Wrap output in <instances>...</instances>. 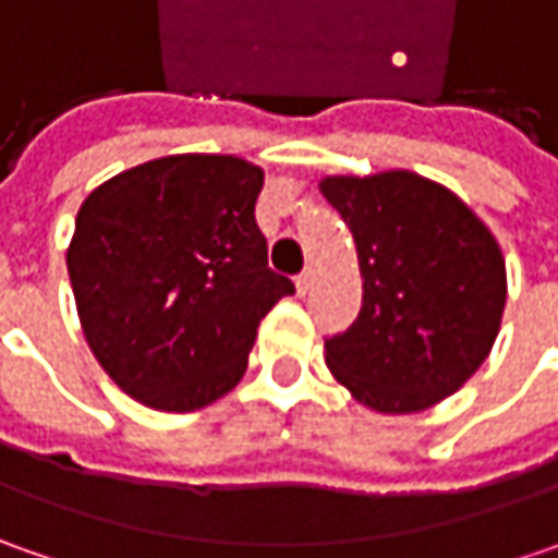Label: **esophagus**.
Returning a JSON list of instances; mask_svg holds the SVG:
<instances>
[{"label": "esophagus", "mask_w": 558, "mask_h": 558, "mask_svg": "<svg viewBox=\"0 0 558 558\" xmlns=\"http://www.w3.org/2000/svg\"><path fill=\"white\" fill-rule=\"evenodd\" d=\"M294 286H298V294H307V291H311V286H313L311 269H304V272H301V276L294 279Z\"/></svg>", "instance_id": "esophagus-1"}]
</instances>
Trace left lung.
<instances>
[{
    "label": "left lung",
    "mask_w": 558,
    "mask_h": 558,
    "mask_svg": "<svg viewBox=\"0 0 558 558\" xmlns=\"http://www.w3.org/2000/svg\"><path fill=\"white\" fill-rule=\"evenodd\" d=\"M351 226L363 307L326 338V363L378 413H418L465 385L490 354L506 304V264L490 229L410 170L323 180Z\"/></svg>",
    "instance_id": "obj_1"
}]
</instances>
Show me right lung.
<instances>
[{"label": "right lung", "instance_id": "obj_1", "mask_svg": "<svg viewBox=\"0 0 558 558\" xmlns=\"http://www.w3.org/2000/svg\"><path fill=\"white\" fill-rule=\"evenodd\" d=\"M264 170L232 155H170L98 185L76 214L68 272L83 335L130 397L189 413L245 375L289 276L254 220Z\"/></svg>", "mask_w": 558, "mask_h": 558}]
</instances>
